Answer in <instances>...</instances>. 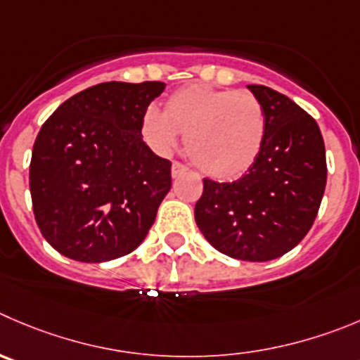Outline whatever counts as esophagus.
I'll return each mask as SVG.
<instances>
[{"label": "esophagus", "mask_w": 360, "mask_h": 360, "mask_svg": "<svg viewBox=\"0 0 360 360\" xmlns=\"http://www.w3.org/2000/svg\"><path fill=\"white\" fill-rule=\"evenodd\" d=\"M186 171H187V167L182 166V164H180V162H173V164H171V176H173V178L182 176V174L186 173Z\"/></svg>", "instance_id": "34e87169"}]
</instances>
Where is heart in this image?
I'll return each mask as SVG.
<instances>
[{
    "label": "heart",
    "mask_w": 360,
    "mask_h": 360,
    "mask_svg": "<svg viewBox=\"0 0 360 360\" xmlns=\"http://www.w3.org/2000/svg\"><path fill=\"white\" fill-rule=\"evenodd\" d=\"M180 132L186 134L187 155L201 173L235 180L258 159L265 115L249 91L189 84L167 97L164 112L148 108L141 118L143 138L159 153H169Z\"/></svg>",
    "instance_id": "1"
}]
</instances>
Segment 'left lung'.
Segmentation results:
<instances>
[{
    "label": "left lung",
    "mask_w": 360,
    "mask_h": 360,
    "mask_svg": "<svg viewBox=\"0 0 360 360\" xmlns=\"http://www.w3.org/2000/svg\"><path fill=\"white\" fill-rule=\"evenodd\" d=\"M265 115L258 159L235 182L203 180L194 219L222 255L269 262L292 251L311 229L327 184L325 145L316 122L292 98L248 84Z\"/></svg>",
    "instance_id": "left-lung-1"
}]
</instances>
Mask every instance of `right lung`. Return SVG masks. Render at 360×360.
<instances>
[{"label": "right lung", "mask_w": 360, "mask_h": 360, "mask_svg": "<svg viewBox=\"0 0 360 360\" xmlns=\"http://www.w3.org/2000/svg\"><path fill=\"white\" fill-rule=\"evenodd\" d=\"M160 81L95 84L65 101L40 129L30 166L44 238L67 258L102 263L145 240L171 189V162L141 136Z\"/></svg>", "instance_id": "right-lung-1"}]
</instances>
